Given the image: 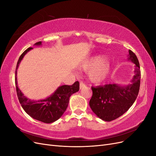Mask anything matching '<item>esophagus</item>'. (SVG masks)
I'll return each mask as SVG.
<instances>
[{
    "instance_id": "esophagus-1",
    "label": "esophagus",
    "mask_w": 156,
    "mask_h": 156,
    "mask_svg": "<svg viewBox=\"0 0 156 156\" xmlns=\"http://www.w3.org/2000/svg\"><path fill=\"white\" fill-rule=\"evenodd\" d=\"M86 86V84L83 82H80V88H82Z\"/></svg>"
}]
</instances>
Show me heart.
<instances>
[{
  "label": "heart",
  "mask_w": 156,
  "mask_h": 156,
  "mask_svg": "<svg viewBox=\"0 0 156 156\" xmlns=\"http://www.w3.org/2000/svg\"><path fill=\"white\" fill-rule=\"evenodd\" d=\"M84 69L90 70V77L94 82L101 83L104 81L109 73L111 64L103 56L98 55L87 60L83 65Z\"/></svg>",
  "instance_id": "1"
}]
</instances>
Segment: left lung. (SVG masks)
<instances>
[{"instance_id":"1","label":"left lung","mask_w":156,"mask_h":156,"mask_svg":"<svg viewBox=\"0 0 156 156\" xmlns=\"http://www.w3.org/2000/svg\"><path fill=\"white\" fill-rule=\"evenodd\" d=\"M128 60L135 64L131 84L122 87L116 84L92 87V96L89 105L101 120L110 122L122 116L133 104L138 96L140 83V69L137 57L129 50Z\"/></svg>"}]
</instances>
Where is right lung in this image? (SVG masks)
Here are the masks:
<instances>
[{"label":"right lung","instance_id":"add662e5","mask_svg":"<svg viewBox=\"0 0 156 156\" xmlns=\"http://www.w3.org/2000/svg\"><path fill=\"white\" fill-rule=\"evenodd\" d=\"M41 44V41L35 44L36 45H40ZM32 49V48H29L25 50L18 60L15 77L17 95L23 108L28 115L34 119L44 123H52L60 119L66 110L69 97L73 94L79 91V81H76L72 85L60 86L51 96L45 100L34 101L27 98L18 87L16 77L17 69L24 56Z\"/></svg>","mask_w":156,"mask_h":156}]
</instances>
